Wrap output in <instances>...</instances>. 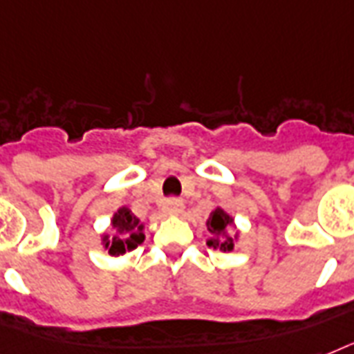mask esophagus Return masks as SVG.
Listing matches in <instances>:
<instances>
[{
	"mask_svg": "<svg viewBox=\"0 0 354 354\" xmlns=\"http://www.w3.org/2000/svg\"><path fill=\"white\" fill-rule=\"evenodd\" d=\"M164 210H166L168 214H180V212L185 210V203H183V199H179V197H169V199H166V203H164Z\"/></svg>",
	"mask_w": 354,
	"mask_h": 354,
	"instance_id": "esophagus-1",
	"label": "esophagus"
}]
</instances>
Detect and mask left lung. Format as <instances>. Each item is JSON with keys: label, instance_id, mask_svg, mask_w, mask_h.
Here are the masks:
<instances>
[{"label": "left lung", "instance_id": "left-lung-1", "mask_svg": "<svg viewBox=\"0 0 354 354\" xmlns=\"http://www.w3.org/2000/svg\"><path fill=\"white\" fill-rule=\"evenodd\" d=\"M231 225H232L231 216H227L221 208H216L214 212L210 214V218H208L207 227H208V232L218 238H210V240L207 242L208 248H214V249L220 248L223 249V251H231L232 245H234V243H232V238L227 236V240L223 238L225 231Z\"/></svg>", "mask_w": 354, "mask_h": 354}]
</instances>
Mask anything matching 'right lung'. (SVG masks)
<instances>
[{
  "label": "right lung",
  "instance_id": "1",
  "mask_svg": "<svg viewBox=\"0 0 354 354\" xmlns=\"http://www.w3.org/2000/svg\"><path fill=\"white\" fill-rule=\"evenodd\" d=\"M112 227L116 229V234L103 236V243L111 254H123L125 251H133L138 248V243L144 242L142 225L129 208L123 207L118 210L112 220Z\"/></svg>",
  "mask_w": 354,
  "mask_h": 354
}]
</instances>
